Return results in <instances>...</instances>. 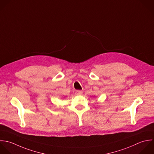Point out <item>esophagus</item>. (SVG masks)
Listing matches in <instances>:
<instances>
[{
  "label": "esophagus",
  "mask_w": 154,
  "mask_h": 154,
  "mask_svg": "<svg viewBox=\"0 0 154 154\" xmlns=\"http://www.w3.org/2000/svg\"><path fill=\"white\" fill-rule=\"evenodd\" d=\"M82 94H83V92L82 91H77L75 92V94L77 95H82Z\"/></svg>",
  "instance_id": "obj_1"
}]
</instances>
